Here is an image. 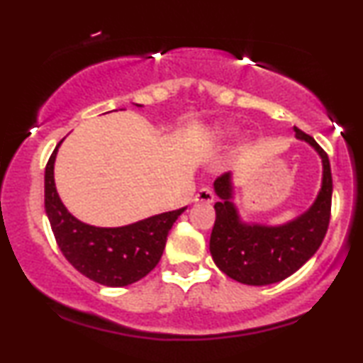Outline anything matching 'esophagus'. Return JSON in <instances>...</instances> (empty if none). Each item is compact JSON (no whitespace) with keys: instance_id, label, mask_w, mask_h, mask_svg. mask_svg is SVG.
Segmentation results:
<instances>
[{"instance_id":"34e87169","label":"esophagus","mask_w":363,"mask_h":363,"mask_svg":"<svg viewBox=\"0 0 363 363\" xmlns=\"http://www.w3.org/2000/svg\"><path fill=\"white\" fill-rule=\"evenodd\" d=\"M213 199H216V197H213V192L211 191V189L203 187L196 194V197H194V202H196V203H212Z\"/></svg>"}]
</instances>
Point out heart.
I'll return each mask as SVG.
<instances>
[{
  "label": "heart",
  "mask_w": 363,
  "mask_h": 363,
  "mask_svg": "<svg viewBox=\"0 0 363 363\" xmlns=\"http://www.w3.org/2000/svg\"><path fill=\"white\" fill-rule=\"evenodd\" d=\"M235 131V126L230 123H218L212 128L211 138L213 141H223L227 138H230Z\"/></svg>",
  "instance_id": "b5f03b06"
}]
</instances>
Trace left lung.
<instances>
[{"label": "left lung", "instance_id": "obj_1", "mask_svg": "<svg viewBox=\"0 0 363 363\" xmlns=\"http://www.w3.org/2000/svg\"><path fill=\"white\" fill-rule=\"evenodd\" d=\"M296 138L308 143L323 162V181L313 206L293 220L267 225L247 222L235 206L232 172L213 182L216 223L211 235V255L218 269L232 279L250 286H267L283 281L298 272L323 243L329 227L333 174L330 162L314 138L294 126Z\"/></svg>", "mask_w": 363, "mask_h": 363}]
</instances>
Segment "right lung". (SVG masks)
I'll use <instances>...</instances> for the list:
<instances>
[{
    "label": "right lung",
    "mask_w": 363,
    "mask_h": 363,
    "mask_svg": "<svg viewBox=\"0 0 363 363\" xmlns=\"http://www.w3.org/2000/svg\"><path fill=\"white\" fill-rule=\"evenodd\" d=\"M62 141L50 155L44 174L45 216L60 252L79 273L95 283L121 288L140 281L160 263L167 233L187 207L123 227H95L79 220L67 211L55 189L54 164Z\"/></svg>",
    "instance_id": "add662e5"
}]
</instances>
